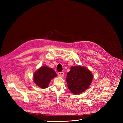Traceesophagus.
<instances>
[{
	"label": "esophagus",
	"mask_w": 123,
	"mask_h": 123,
	"mask_svg": "<svg viewBox=\"0 0 123 123\" xmlns=\"http://www.w3.org/2000/svg\"><path fill=\"white\" fill-rule=\"evenodd\" d=\"M64 73L63 72H59L58 73V75L60 77H63L64 76Z\"/></svg>",
	"instance_id": "esophagus-1"
}]
</instances>
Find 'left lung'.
I'll list each match as a JSON object with an SVG mask.
<instances>
[{"mask_svg":"<svg viewBox=\"0 0 123 123\" xmlns=\"http://www.w3.org/2000/svg\"><path fill=\"white\" fill-rule=\"evenodd\" d=\"M92 79V74L87 68L76 66L71 67L66 80L70 91L74 94H79L88 88Z\"/></svg>","mask_w":123,"mask_h":123,"instance_id":"1","label":"left lung"}]
</instances>
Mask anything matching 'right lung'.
<instances>
[{
  "label": "right lung",
  "mask_w": 123,
  "mask_h": 123,
  "mask_svg": "<svg viewBox=\"0 0 123 123\" xmlns=\"http://www.w3.org/2000/svg\"><path fill=\"white\" fill-rule=\"evenodd\" d=\"M56 76L57 74L53 69L44 66L35 71L34 75V81L38 86L45 88L48 87L53 78Z\"/></svg>",
  "instance_id": "add662e5"
}]
</instances>
